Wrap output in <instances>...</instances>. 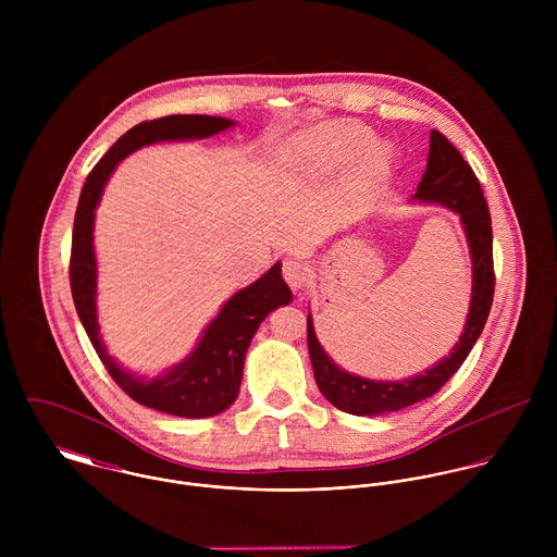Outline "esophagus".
Listing matches in <instances>:
<instances>
[{"label":"esophagus","instance_id":"obj_1","mask_svg":"<svg viewBox=\"0 0 557 557\" xmlns=\"http://www.w3.org/2000/svg\"><path fill=\"white\" fill-rule=\"evenodd\" d=\"M283 276L287 281V285L296 292V289H305L309 285V281L313 278V270L311 263L298 257H287L283 261Z\"/></svg>","mask_w":557,"mask_h":557}]
</instances>
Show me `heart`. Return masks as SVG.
Returning a JSON list of instances; mask_svg holds the SVG:
<instances>
[{"mask_svg":"<svg viewBox=\"0 0 557 557\" xmlns=\"http://www.w3.org/2000/svg\"><path fill=\"white\" fill-rule=\"evenodd\" d=\"M373 146L375 135L369 128L356 122H330L298 137L292 144V159L305 171L330 175L358 164ZM371 160L375 169H384L388 154L382 148H375Z\"/></svg>","mask_w":557,"mask_h":557,"instance_id":"1","label":"heart"}]
</instances>
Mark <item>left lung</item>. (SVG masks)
<instances>
[{
  "instance_id": "1",
  "label": "left lung",
  "mask_w": 557,
  "mask_h": 557,
  "mask_svg": "<svg viewBox=\"0 0 557 557\" xmlns=\"http://www.w3.org/2000/svg\"><path fill=\"white\" fill-rule=\"evenodd\" d=\"M411 201L442 206L455 212L466 232L472 257V300L466 327L448 356L437 360L422 373L398 382L369 380L341 369L321 347L313 318L307 319L309 354L319 393L341 411L354 416H380L398 411L418 400L433 397L463 364L488 318L493 302V234L491 216L472 166L459 150L437 131H431L426 171Z\"/></svg>"
}]
</instances>
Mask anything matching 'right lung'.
Here are the masks:
<instances>
[{
	"mask_svg": "<svg viewBox=\"0 0 557 557\" xmlns=\"http://www.w3.org/2000/svg\"><path fill=\"white\" fill-rule=\"evenodd\" d=\"M236 124V120L216 115H166L137 124L126 135H122L91 169L81 190L75 214L71 289L77 315L98 358L128 397L146 407L180 418H210L232 407V403L238 398L244 358L259 323L278 307L289 305L294 298L292 289L281 276V261H276L255 283L238 289L221 307L216 318L203 327L197 345L186 358L154 377L139 375L124 369L107 351V345L100 336L96 309L98 263L94 250L96 208L102 199L111 173L128 154L160 141L208 139Z\"/></svg>",
	"mask_w": 557,
	"mask_h": 557,
	"instance_id": "1",
	"label": "right lung"
}]
</instances>
